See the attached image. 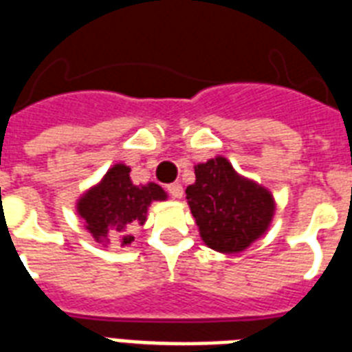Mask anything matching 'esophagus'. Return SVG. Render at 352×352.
I'll return each mask as SVG.
<instances>
[{
  "label": "esophagus",
  "mask_w": 352,
  "mask_h": 352,
  "mask_svg": "<svg viewBox=\"0 0 352 352\" xmlns=\"http://www.w3.org/2000/svg\"><path fill=\"white\" fill-rule=\"evenodd\" d=\"M168 191H170V195L173 199H182V195H184V190H182V186L179 182H173V184L168 186Z\"/></svg>",
  "instance_id": "esophagus-1"
}]
</instances>
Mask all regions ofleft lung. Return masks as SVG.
Returning a JSON list of instances; mask_svg holds the SVG:
<instances>
[{
	"instance_id": "obj_1",
	"label": "left lung",
	"mask_w": 352,
	"mask_h": 352,
	"mask_svg": "<svg viewBox=\"0 0 352 352\" xmlns=\"http://www.w3.org/2000/svg\"><path fill=\"white\" fill-rule=\"evenodd\" d=\"M186 201L211 250L236 255L270 230L276 204L271 191L241 175L222 155L195 166Z\"/></svg>"
}]
</instances>
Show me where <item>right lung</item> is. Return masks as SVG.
<instances>
[{
    "label": "right lung",
    "mask_w": 352,
    "mask_h": 352,
    "mask_svg": "<svg viewBox=\"0 0 352 352\" xmlns=\"http://www.w3.org/2000/svg\"><path fill=\"white\" fill-rule=\"evenodd\" d=\"M166 199V191L155 182L133 184L130 166L117 162L101 181L77 199L76 210L96 242L130 245L131 231L146 222L151 202Z\"/></svg>",
    "instance_id": "obj_1"
}]
</instances>
